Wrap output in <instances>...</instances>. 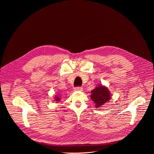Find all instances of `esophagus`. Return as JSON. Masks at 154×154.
Instances as JSON below:
<instances>
[{
    "label": "esophagus",
    "instance_id": "esophagus-1",
    "mask_svg": "<svg viewBox=\"0 0 154 154\" xmlns=\"http://www.w3.org/2000/svg\"><path fill=\"white\" fill-rule=\"evenodd\" d=\"M75 91H83V88L82 87H76L74 88Z\"/></svg>",
    "mask_w": 154,
    "mask_h": 154
}]
</instances>
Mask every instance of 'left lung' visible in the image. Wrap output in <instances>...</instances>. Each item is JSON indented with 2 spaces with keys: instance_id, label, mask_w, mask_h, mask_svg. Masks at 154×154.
Instances as JSON below:
<instances>
[{
  "instance_id": "obj_1",
  "label": "left lung",
  "mask_w": 154,
  "mask_h": 154,
  "mask_svg": "<svg viewBox=\"0 0 154 154\" xmlns=\"http://www.w3.org/2000/svg\"><path fill=\"white\" fill-rule=\"evenodd\" d=\"M91 93V99L95 103L96 108L102 106L111 99L109 91L106 86L101 85H98Z\"/></svg>"
}]
</instances>
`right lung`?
Returning a JSON list of instances; mask_svg holds the SVG:
<instances>
[{
	"label": "right lung",
	"mask_w": 154,
	"mask_h": 154,
	"mask_svg": "<svg viewBox=\"0 0 154 154\" xmlns=\"http://www.w3.org/2000/svg\"><path fill=\"white\" fill-rule=\"evenodd\" d=\"M55 97V100L56 101H60L61 99H60V98L58 97V96H56V97Z\"/></svg>",
	"instance_id": "right-lung-1"
}]
</instances>
